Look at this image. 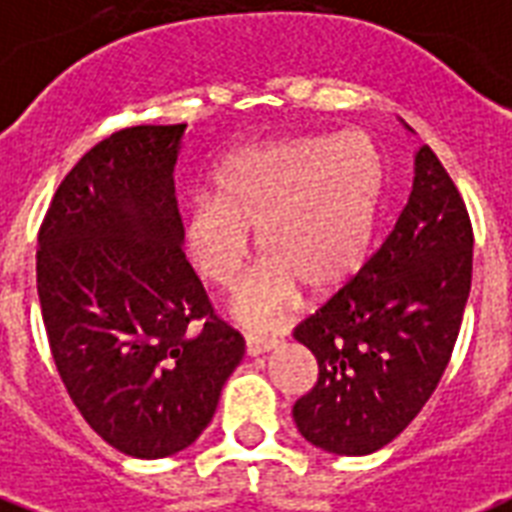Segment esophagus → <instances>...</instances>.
<instances>
[{
	"instance_id": "esophagus-1",
	"label": "esophagus",
	"mask_w": 512,
	"mask_h": 512,
	"mask_svg": "<svg viewBox=\"0 0 512 512\" xmlns=\"http://www.w3.org/2000/svg\"><path fill=\"white\" fill-rule=\"evenodd\" d=\"M277 347L275 336L267 334H245V352L256 358V355H264V352H272Z\"/></svg>"
}]
</instances>
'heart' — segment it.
Here are the masks:
<instances>
[{"label": "heart", "mask_w": 512, "mask_h": 512, "mask_svg": "<svg viewBox=\"0 0 512 512\" xmlns=\"http://www.w3.org/2000/svg\"><path fill=\"white\" fill-rule=\"evenodd\" d=\"M382 200V162L355 130L248 146L213 173V197L181 211V245L202 280L229 291L251 259V235L267 256L237 291L232 312L275 326L293 310L299 283L331 291L366 261Z\"/></svg>", "instance_id": "heart-1"}]
</instances>
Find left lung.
I'll return each mask as SVG.
<instances>
[{"label": "left lung", "instance_id": "8db88e82", "mask_svg": "<svg viewBox=\"0 0 512 512\" xmlns=\"http://www.w3.org/2000/svg\"><path fill=\"white\" fill-rule=\"evenodd\" d=\"M470 277L465 200L433 149L419 146L414 186L382 248L293 331L320 368L293 406L299 433L344 457L398 438L449 366Z\"/></svg>", "mask_w": 512, "mask_h": 512}]
</instances>
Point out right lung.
Here are the masks:
<instances>
[{"mask_svg":"<svg viewBox=\"0 0 512 512\" xmlns=\"http://www.w3.org/2000/svg\"><path fill=\"white\" fill-rule=\"evenodd\" d=\"M186 125H136L69 170L39 227L37 291L69 398L109 446L170 457L211 425L245 342L181 251Z\"/></svg>","mask_w":512,"mask_h":512,"instance_id":"1","label":"right lung"}]
</instances>
